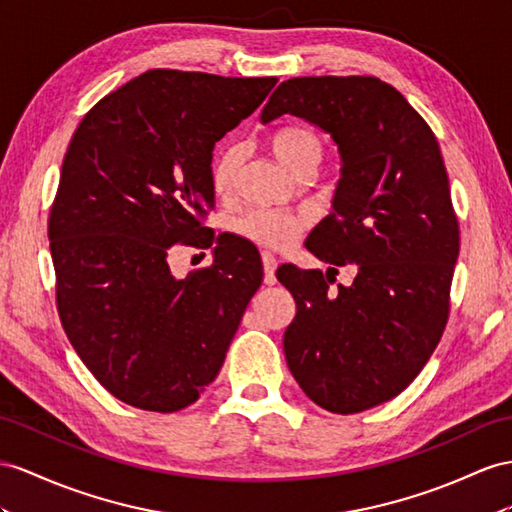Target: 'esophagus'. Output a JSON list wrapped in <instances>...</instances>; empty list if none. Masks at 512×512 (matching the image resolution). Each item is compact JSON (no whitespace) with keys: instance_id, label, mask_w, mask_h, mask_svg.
Segmentation results:
<instances>
[{"instance_id":"esophagus-1","label":"esophagus","mask_w":512,"mask_h":512,"mask_svg":"<svg viewBox=\"0 0 512 512\" xmlns=\"http://www.w3.org/2000/svg\"><path fill=\"white\" fill-rule=\"evenodd\" d=\"M261 261H264V283L266 285H274V283H277V274H274V272H277V266H279V261H277V257H274L272 253H261Z\"/></svg>"}]
</instances>
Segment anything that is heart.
<instances>
[{"label":"heart","mask_w":512,"mask_h":512,"mask_svg":"<svg viewBox=\"0 0 512 512\" xmlns=\"http://www.w3.org/2000/svg\"><path fill=\"white\" fill-rule=\"evenodd\" d=\"M274 157L292 173L313 170L322 160V142L309 129L290 127L274 134L270 140ZM242 151L235 144H225L209 170L212 190L216 194H227L233 188L235 173H238ZM307 225V216L300 212H285V209L255 207L231 220V231L240 238L253 242L261 248H285L290 246Z\"/></svg>","instance_id":"heart-1"}]
</instances>
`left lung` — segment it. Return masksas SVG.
Wrapping results in <instances>:
<instances>
[{"mask_svg":"<svg viewBox=\"0 0 512 512\" xmlns=\"http://www.w3.org/2000/svg\"><path fill=\"white\" fill-rule=\"evenodd\" d=\"M283 114L331 134L342 157L333 212L305 242L329 270L277 272L296 300L285 361L322 409L361 413L413 383L448 322L461 242L448 173L428 123L378 77H294L261 123ZM348 263L356 281L331 291Z\"/></svg>","mask_w":512,"mask_h":512,"instance_id":"8db88e82","label":"left lung"}]
</instances>
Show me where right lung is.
Returning a JSON list of instances; mask_svg holds the SVG:
<instances>
[{
  "mask_svg": "<svg viewBox=\"0 0 512 512\" xmlns=\"http://www.w3.org/2000/svg\"><path fill=\"white\" fill-rule=\"evenodd\" d=\"M274 84L153 69L103 97L71 138L49 214L58 313L86 368L136 409L199 400L264 279L251 246L201 220L214 144ZM214 241L212 267L172 277L173 247Z\"/></svg>",
  "mask_w": 512,
  "mask_h": 512,
  "instance_id": "1",
  "label": "right lung"
}]
</instances>
